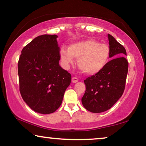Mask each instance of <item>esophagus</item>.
I'll list each match as a JSON object with an SVG mask.
<instances>
[{
	"instance_id": "34e87169",
	"label": "esophagus",
	"mask_w": 146,
	"mask_h": 146,
	"mask_svg": "<svg viewBox=\"0 0 146 146\" xmlns=\"http://www.w3.org/2000/svg\"><path fill=\"white\" fill-rule=\"evenodd\" d=\"M72 82L73 83L78 82V78L76 77H72Z\"/></svg>"
}]
</instances>
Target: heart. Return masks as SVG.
I'll use <instances>...</instances> for the list:
<instances>
[{
  "instance_id": "heart-1",
  "label": "heart",
  "mask_w": 146,
  "mask_h": 146,
  "mask_svg": "<svg viewBox=\"0 0 146 146\" xmlns=\"http://www.w3.org/2000/svg\"><path fill=\"white\" fill-rule=\"evenodd\" d=\"M61 58L65 63H71L78 58V66L83 72L94 75L100 72L108 62L110 47L94 40L88 39L74 43L68 48L60 50Z\"/></svg>"
}]
</instances>
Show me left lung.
Segmentation results:
<instances>
[{
	"instance_id": "left-lung-1",
	"label": "left lung",
	"mask_w": 146,
	"mask_h": 146,
	"mask_svg": "<svg viewBox=\"0 0 146 146\" xmlns=\"http://www.w3.org/2000/svg\"><path fill=\"white\" fill-rule=\"evenodd\" d=\"M110 56L113 58L98 73L84 80L86 92L82 103L87 110L100 113L111 108L124 91L128 71L125 48L112 36L108 35Z\"/></svg>"
}]
</instances>
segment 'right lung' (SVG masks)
<instances>
[{
  "label": "right lung",
  "instance_id": "obj_1",
  "mask_svg": "<svg viewBox=\"0 0 146 146\" xmlns=\"http://www.w3.org/2000/svg\"><path fill=\"white\" fill-rule=\"evenodd\" d=\"M58 36L44 35L23 48L18 62L19 90L36 112L48 114L61 105L71 74L59 65Z\"/></svg>",
  "mask_w": 146,
  "mask_h": 146
}]
</instances>
